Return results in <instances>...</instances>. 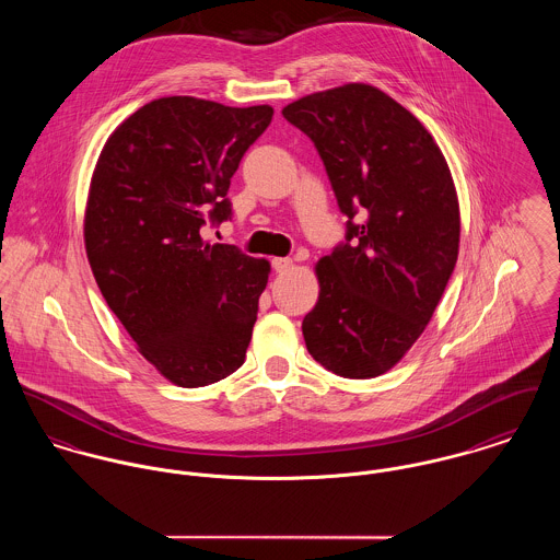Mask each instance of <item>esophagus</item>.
I'll use <instances>...</instances> for the list:
<instances>
[{
    "label": "esophagus",
    "mask_w": 560,
    "mask_h": 560,
    "mask_svg": "<svg viewBox=\"0 0 560 560\" xmlns=\"http://www.w3.org/2000/svg\"><path fill=\"white\" fill-rule=\"evenodd\" d=\"M271 265H273V269H276L278 273H284V271H289V269L293 267V260H291V258H273Z\"/></svg>",
    "instance_id": "obj_1"
}]
</instances>
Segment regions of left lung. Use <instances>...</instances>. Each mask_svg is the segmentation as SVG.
<instances>
[{"label":"left lung","instance_id":"left-lung-1","mask_svg":"<svg viewBox=\"0 0 560 560\" xmlns=\"http://www.w3.org/2000/svg\"><path fill=\"white\" fill-rule=\"evenodd\" d=\"M282 115L312 139L349 215L347 244L314 265L307 353L345 378L381 376L423 334L458 260L450 164L408 108L368 83L314 92Z\"/></svg>","mask_w":560,"mask_h":560}]
</instances>
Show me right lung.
Masks as SVG:
<instances>
[{
  "instance_id": "1",
  "label": "right lung",
  "mask_w": 560,
  "mask_h": 560,
  "mask_svg": "<svg viewBox=\"0 0 560 560\" xmlns=\"http://www.w3.org/2000/svg\"><path fill=\"white\" fill-rule=\"evenodd\" d=\"M269 104L166 96L106 139L90 182L83 237L102 298L137 351L177 387L242 368L269 260L211 244L231 215V177L271 124Z\"/></svg>"
}]
</instances>
